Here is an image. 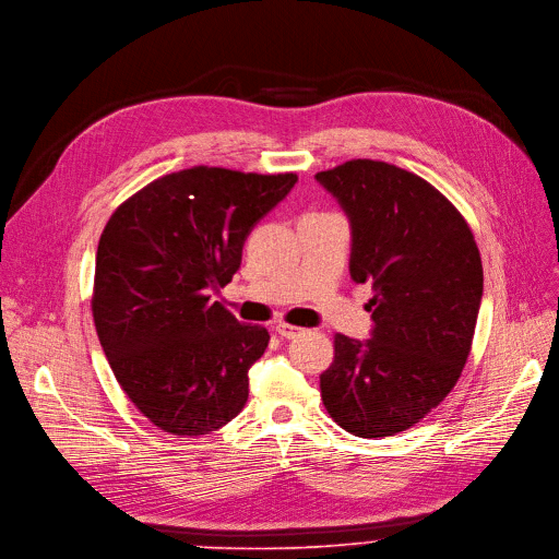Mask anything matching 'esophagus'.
<instances>
[{
  "mask_svg": "<svg viewBox=\"0 0 559 559\" xmlns=\"http://www.w3.org/2000/svg\"><path fill=\"white\" fill-rule=\"evenodd\" d=\"M276 331H278V335H283V337H287V340H293V337H297V335L304 333V329L293 326V324H287V322H278V324H276Z\"/></svg>",
  "mask_w": 559,
  "mask_h": 559,
  "instance_id": "obj_1",
  "label": "esophagus"
}]
</instances>
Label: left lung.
I'll use <instances>...</instances> for the list:
<instances>
[{"instance_id":"left-lung-1","label":"left lung","mask_w":559,"mask_h":559,"mask_svg":"<svg viewBox=\"0 0 559 559\" xmlns=\"http://www.w3.org/2000/svg\"><path fill=\"white\" fill-rule=\"evenodd\" d=\"M314 180L349 219L352 278L374 289L370 340L335 335L322 402L360 439L393 436L439 406L466 366L481 258L464 216L416 174L352 159Z\"/></svg>"}]
</instances>
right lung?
<instances>
[{"label": "right lung", "instance_id": "1", "mask_svg": "<svg viewBox=\"0 0 559 559\" xmlns=\"http://www.w3.org/2000/svg\"><path fill=\"white\" fill-rule=\"evenodd\" d=\"M295 182L193 166L111 214L95 255V331L116 381L155 427L201 436L245 408L270 333L235 320L212 293L233 281L249 233Z\"/></svg>", "mask_w": 559, "mask_h": 559}]
</instances>
